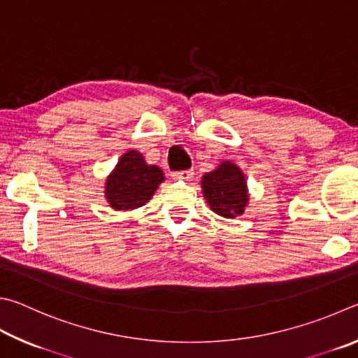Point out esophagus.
<instances>
[{"label":"esophagus","mask_w":358,"mask_h":358,"mask_svg":"<svg viewBox=\"0 0 358 358\" xmlns=\"http://www.w3.org/2000/svg\"><path fill=\"white\" fill-rule=\"evenodd\" d=\"M174 179H180V180H190L193 179V171L192 169H187V171H179L173 174Z\"/></svg>","instance_id":"obj_1"}]
</instances>
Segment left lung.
<instances>
[{"label": "left lung", "instance_id": "1", "mask_svg": "<svg viewBox=\"0 0 358 358\" xmlns=\"http://www.w3.org/2000/svg\"><path fill=\"white\" fill-rule=\"evenodd\" d=\"M201 189L210 210L224 218L242 215L250 201L245 174L231 160L220 162L214 171L206 173Z\"/></svg>", "mask_w": 358, "mask_h": 358}]
</instances>
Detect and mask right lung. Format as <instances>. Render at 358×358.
Returning a JSON list of instances; mask_svg holds the SVG:
<instances>
[{
	"label": "right lung",
	"mask_w": 358,
	"mask_h": 358,
	"mask_svg": "<svg viewBox=\"0 0 358 358\" xmlns=\"http://www.w3.org/2000/svg\"><path fill=\"white\" fill-rule=\"evenodd\" d=\"M165 180L157 165H148L141 152L130 149L106 176L105 199L115 210H135L154 196Z\"/></svg>",
	"instance_id": "1"
}]
</instances>
